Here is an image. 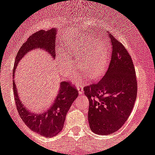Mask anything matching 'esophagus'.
Here are the masks:
<instances>
[{
    "instance_id": "1",
    "label": "esophagus",
    "mask_w": 155,
    "mask_h": 155,
    "mask_svg": "<svg viewBox=\"0 0 155 155\" xmlns=\"http://www.w3.org/2000/svg\"><path fill=\"white\" fill-rule=\"evenodd\" d=\"M78 94H83V86L81 85V84L78 83Z\"/></svg>"
}]
</instances>
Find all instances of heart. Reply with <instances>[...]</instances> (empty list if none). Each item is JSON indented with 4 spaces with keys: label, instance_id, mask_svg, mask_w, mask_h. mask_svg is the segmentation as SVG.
Returning <instances> with one entry per match:
<instances>
[{
    "label": "heart",
    "instance_id": "obj_1",
    "mask_svg": "<svg viewBox=\"0 0 155 155\" xmlns=\"http://www.w3.org/2000/svg\"><path fill=\"white\" fill-rule=\"evenodd\" d=\"M68 50L72 51L73 53H78L79 50L75 48L72 49V46L67 45ZM109 53L107 45L101 41H98L94 45L90 47L78 61V68L87 75L92 77L98 74L104 68L108 61ZM78 56H71L66 52L60 51L58 55V67L65 76L68 77L74 71V59Z\"/></svg>",
    "mask_w": 155,
    "mask_h": 155
}]
</instances>
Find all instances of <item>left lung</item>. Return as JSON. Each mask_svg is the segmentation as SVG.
<instances>
[{
  "mask_svg": "<svg viewBox=\"0 0 155 155\" xmlns=\"http://www.w3.org/2000/svg\"><path fill=\"white\" fill-rule=\"evenodd\" d=\"M113 48L109 68L100 80L84 88L89 100L88 122L97 135L119 130L130 116L137 97V81L128 51L112 34Z\"/></svg>",
  "mask_w": 155,
  "mask_h": 155,
  "instance_id": "8db88e82",
  "label": "left lung"
}]
</instances>
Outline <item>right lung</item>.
I'll list each match as a JSON object with an SVG mask.
<instances>
[{"mask_svg":"<svg viewBox=\"0 0 155 155\" xmlns=\"http://www.w3.org/2000/svg\"><path fill=\"white\" fill-rule=\"evenodd\" d=\"M55 35V29L48 31H39L32 35L33 39H30V41L28 39L26 43L27 42L28 43L22 46L17 53L13 74L14 99L19 115L23 123L29 129L43 137L54 136L62 130L66 115L74 100L78 96V91H77L75 87L71 85L70 82H61L60 89L58 90V94L51 105L45 112H42L41 113H32L29 111V109L26 108L20 101L17 85L14 81V73L20 60L31 49L43 48L44 49H46L45 51H48V54H51L52 57H54ZM31 41L33 42H31Z\"/></svg>","mask_w":155,"mask_h":155,"instance_id":"right-lung-1","label":"right lung"}]
</instances>
